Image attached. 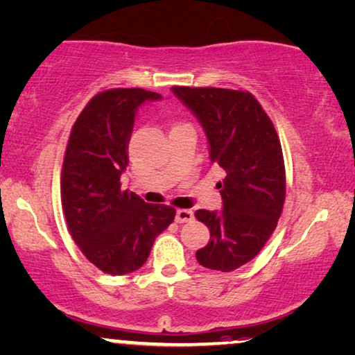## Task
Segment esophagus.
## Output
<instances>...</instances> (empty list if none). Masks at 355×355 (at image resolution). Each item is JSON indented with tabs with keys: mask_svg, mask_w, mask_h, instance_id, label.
<instances>
[{
	"mask_svg": "<svg viewBox=\"0 0 355 355\" xmlns=\"http://www.w3.org/2000/svg\"><path fill=\"white\" fill-rule=\"evenodd\" d=\"M195 219L193 212L190 209H178L176 211V222L178 223H187Z\"/></svg>",
	"mask_w": 355,
	"mask_h": 355,
	"instance_id": "esophagus-1",
	"label": "esophagus"
}]
</instances>
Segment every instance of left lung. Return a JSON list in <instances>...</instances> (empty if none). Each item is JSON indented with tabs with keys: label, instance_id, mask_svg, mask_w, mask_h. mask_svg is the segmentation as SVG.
Masks as SVG:
<instances>
[{
	"label": "left lung",
	"instance_id": "8db88e82",
	"mask_svg": "<svg viewBox=\"0 0 355 355\" xmlns=\"http://www.w3.org/2000/svg\"><path fill=\"white\" fill-rule=\"evenodd\" d=\"M195 114L209 144V160L225 178L217 182L223 209L195 217L211 238L196 250L205 268L233 271L252 260L275 232L286 200L284 157L275 125L252 94L216 87H173Z\"/></svg>",
	"mask_w": 355,
	"mask_h": 355
}]
</instances>
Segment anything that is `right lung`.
<instances>
[{"mask_svg": "<svg viewBox=\"0 0 355 355\" xmlns=\"http://www.w3.org/2000/svg\"><path fill=\"white\" fill-rule=\"evenodd\" d=\"M160 98L144 89L101 92L71 130L62 170L63 214L87 260L107 275L139 270L176 216L171 206L146 203L121 189L136 111Z\"/></svg>", "mask_w": 355, "mask_h": 355, "instance_id": "right-lung-1", "label": "right lung"}]
</instances>
